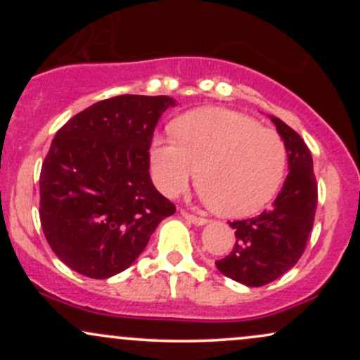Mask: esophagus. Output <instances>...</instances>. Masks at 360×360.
<instances>
[{"mask_svg": "<svg viewBox=\"0 0 360 360\" xmlns=\"http://www.w3.org/2000/svg\"><path fill=\"white\" fill-rule=\"evenodd\" d=\"M181 214H183V218L184 220H188L189 223H193V225H196V226H201V225H206V218H201V217H196V214H191V213H188V212H181Z\"/></svg>", "mask_w": 360, "mask_h": 360, "instance_id": "esophagus-1", "label": "esophagus"}]
</instances>
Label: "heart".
Masks as SVG:
<instances>
[{
  "label": "heart",
  "mask_w": 360,
  "mask_h": 360,
  "mask_svg": "<svg viewBox=\"0 0 360 360\" xmlns=\"http://www.w3.org/2000/svg\"><path fill=\"white\" fill-rule=\"evenodd\" d=\"M174 139L155 137L150 171L157 188L177 196L200 172L214 213L245 218L260 212L283 183L286 146L279 134L226 108H200L176 120Z\"/></svg>",
  "instance_id": "heart-1"
}]
</instances>
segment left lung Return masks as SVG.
Returning a JSON list of instances; mask_svg holds the SVG:
<instances>
[{"label":"left lung","mask_w":360,"mask_h":360,"mask_svg":"<svg viewBox=\"0 0 360 360\" xmlns=\"http://www.w3.org/2000/svg\"><path fill=\"white\" fill-rule=\"evenodd\" d=\"M269 118L286 146V181L271 210L230 223L237 242L230 255L214 262L223 276L249 288L272 283L298 262L316 212L318 191L309 148L283 120L272 115Z\"/></svg>","instance_id":"left-lung-1"}]
</instances>
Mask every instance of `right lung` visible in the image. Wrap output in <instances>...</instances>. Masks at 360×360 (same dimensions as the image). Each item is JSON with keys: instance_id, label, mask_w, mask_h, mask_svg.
Here are the masks:
<instances>
[{"instance_id": "1", "label": "right lung", "mask_w": 360, "mask_h": 360, "mask_svg": "<svg viewBox=\"0 0 360 360\" xmlns=\"http://www.w3.org/2000/svg\"><path fill=\"white\" fill-rule=\"evenodd\" d=\"M171 96L122 94L91 105L53 137L40 172V223L72 271H125L176 206L152 184L148 148Z\"/></svg>"}]
</instances>
